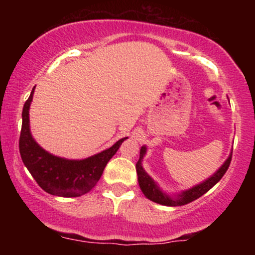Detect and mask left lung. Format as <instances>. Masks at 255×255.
I'll use <instances>...</instances> for the list:
<instances>
[{
	"label": "left lung",
	"mask_w": 255,
	"mask_h": 255,
	"mask_svg": "<svg viewBox=\"0 0 255 255\" xmlns=\"http://www.w3.org/2000/svg\"><path fill=\"white\" fill-rule=\"evenodd\" d=\"M145 153L146 147L142 146V147L140 148V158L135 164L139 186L146 198L150 199V200L154 201V203L157 204L165 205V206H181V205L189 204L192 203V201L197 200L198 198H200L201 195H204L206 192H209L210 189H211L212 187L224 176V174L227 172L228 168H229L230 165L231 156H233V154H230V157L225 160V163L218 169V171L216 172V174H213L210 178H207L205 182L193 187V188L188 189V191L182 192L181 194H178L176 198H170L169 195H166L165 193H163L159 188H158L157 184L153 182V180L148 176L147 172H146L144 170V168L141 166V159L142 157L145 156Z\"/></svg>",
	"instance_id": "8db88e82"
}]
</instances>
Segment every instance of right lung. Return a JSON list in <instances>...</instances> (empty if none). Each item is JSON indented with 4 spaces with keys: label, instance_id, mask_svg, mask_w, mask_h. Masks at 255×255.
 Listing matches in <instances>:
<instances>
[{
    "label": "right lung",
    "instance_id": "obj_1",
    "mask_svg": "<svg viewBox=\"0 0 255 255\" xmlns=\"http://www.w3.org/2000/svg\"><path fill=\"white\" fill-rule=\"evenodd\" d=\"M34 87L22 109L19 151L22 162L39 187L57 197H80L90 192L103 174L105 165L127 137H122L110 148L83 160H69L48 153L33 140L30 131L28 110Z\"/></svg>",
    "mask_w": 255,
    "mask_h": 255
}]
</instances>
